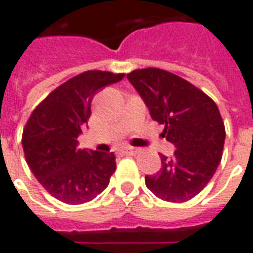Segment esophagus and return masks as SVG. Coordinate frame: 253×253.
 <instances>
[{
	"mask_svg": "<svg viewBox=\"0 0 253 253\" xmlns=\"http://www.w3.org/2000/svg\"><path fill=\"white\" fill-rule=\"evenodd\" d=\"M123 152H124L125 155H136L138 152L137 148H132V147H129V148H124L123 149Z\"/></svg>",
	"mask_w": 253,
	"mask_h": 253,
	"instance_id": "34e87169",
	"label": "esophagus"
}]
</instances>
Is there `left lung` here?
Wrapping results in <instances>:
<instances>
[{
	"label": "left lung",
	"mask_w": 253,
	"mask_h": 253,
	"mask_svg": "<svg viewBox=\"0 0 253 253\" xmlns=\"http://www.w3.org/2000/svg\"><path fill=\"white\" fill-rule=\"evenodd\" d=\"M151 117L164 125L161 133L176 148L161 155V169L145 176L149 191L170 203L191 200L213 177L223 156L225 128L219 108L187 80L157 68L126 75Z\"/></svg>",
	"instance_id": "left-lung-1"
}]
</instances>
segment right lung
Masks as SVG:
<instances>
[{
	"label": "right lung",
	"instance_id": "add662e5",
	"mask_svg": "<svg viewBox=\"0 0 253 253\" xmlns=\"http://www.w3.org/2000/svg\"><path fill=\"white\" fill-rule=\"evenodd\" d=\"M123 79V73L84 72L54 89L30 115L22 133L26 163L57 200L84 204L108 187L116 170L113 152L79 149L77 137L90 117L96 93Z\"/></svg>",
	"mask_w": 253,
	"mask_h": 253
}]
</instances>
